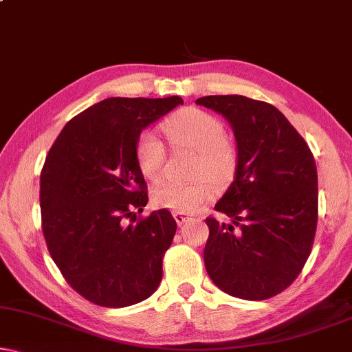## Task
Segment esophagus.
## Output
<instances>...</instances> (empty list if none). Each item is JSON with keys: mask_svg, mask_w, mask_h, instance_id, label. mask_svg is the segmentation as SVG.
Wrapping results in <instances>:
<instances>
[{"mask_svg": "<svg viewBox=\"0 0 352 352\" xmlns=\"http://www.w3.org/2000/svg\"><path fill=\"white\" fill-rule=\"evenodd\" d=\"M173 219H175V222L179 223V225H184V223H186V222H190L191 215H188V214H182V212H175V214H173Z\"/></svg>", "mask_w": 352, "mask_h": 352, "instance_id": "obj_1", "label": "esophagus"}]
</instances>
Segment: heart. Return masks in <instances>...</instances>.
<instances>
[{
  "label": "heart",
  "mask_w": 352,
  "mask_h": 352,
  "mask_svg": "<svg viewBox=\"0 0 352 352\" xmlns=\"http://www.w3.org/2000/svg\"><path fill=\"white\" fill-rule=\"evenodd\" d=\"M167 137L179 146L196 151L193 182H166L153 193L157 208L172 212L193 214L212 196V184L225 185L235 170V154L223 140L225 130L219 119L196 107H186L164 124ZM135 157L148 180L157 182L164 170L166 148L153 132H143L137 140Z\"/></svg>",
  "instance_id": "heart-1"
}]
</instances>
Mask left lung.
<instances>
[{"label":"left lung","mask_w":352,"mask_h":352,"mask_svg":"<svg viewBox=\"0 0 352 352\" xmlns=\"http://www.w3.org/2000/svg\"><path fill=\"white\" fill-rule=\"evenodd\" d=\"M227 119L236 140L235 179L208 217L204 265L223 293L261 301L302 270L317 228V167L304 138L269 102L240 95L196 100Z\"/></svg>","instance_id":"8db88e82"}]
</instances>
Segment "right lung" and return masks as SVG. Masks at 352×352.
Returning a JSON list of instances; mask_svg holds the SVG:
<instances>
[{
	"instance_id": "right-lung-1",
	"label": "right lung",
	"mask_w": 352,
	"mask_h": 352,
	"mask_svg": "<svg viewBox=\"0 0 352 352\" xmlns=\"http://www.w3.org/2000/svg\"><path fill=\"white\" fill-rule=\"evenodd\" d=\"M179 104L180 96L107 98L70 119L46 156V246L65 282L98 306H132L161 283L177 222L167 209L137 215L148 186L135 146L142 130Z\"/></svg>"
}]
</instances>
